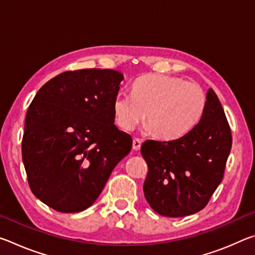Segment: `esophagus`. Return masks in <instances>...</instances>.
<instances>
[{"label": "esophagus", "mask_w": 255, "mask_h": 255, "mask_svg": "<svg viewBox=\"0 0 255 255\" xmlns=\"http://www.w3.org/2000/svg\"><path fill=\"white\" fill-rule=\"evenodd\" d=\"M141 143H143V140L139 139V138H133L132 140V149L133 150H139L140 149V146Z\"/></svg>", "instance_id": "34e87169"}]
</instances>
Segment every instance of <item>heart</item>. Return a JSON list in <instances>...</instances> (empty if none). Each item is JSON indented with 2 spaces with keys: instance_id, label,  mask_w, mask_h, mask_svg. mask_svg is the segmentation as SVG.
Returning a JSON list of instances; mask_svg holds the SVG:
<instances>
[{
  "instance_id": "obj_1",
  "label": "heart",
  "mask_w": 255,
  "mask_h": 255,
  "mask_svg": "<svg viewBox=\"0 0 255 255\" xmlns=\"http://www.w3.org/2000/svg\"><path fill=\"white\" fill-rule=\"evenodd\" d=\"M207 96L199 84L166 74L141 76L132 84L131 94L119 92L114 100L115 120L130 130L141 119L155 136L176 139L199 123Z\"/></svg>"
}]
</instances>
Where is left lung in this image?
Instances as JSON below:
<instances>
[{"instance_id":"1","label":"left lung","mask_w":255,"mask_h":255,"mask_svg":"<svg viewBox=\"0 0 255 255\" xmlns=\"http://www.w3.org/2000/svg\"><path fill=\"white\" fill-rule=\"evenodd\" d=\"M232 148V131L217 96L209 89L204 115L184 136L143 143L148 172L144 195L165 217H183L204 209L222 182Z\"/></svg>"}]
</instances>
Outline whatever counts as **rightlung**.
<instances>
[{"instance_id": "obj_1", "label": "right lung", "mask_w": 255, "mask_h": 255, "mask_svg": "<svg viewBox=\"0 0 255 255\" xmlns=\"http://www.w3.org/2000/svg\"><path fill=\"white\" fill-rule=\"evenodd\" d=\"M124 75L114 70L67 71L53 77L28 108L22 159L38 199L79 213L100 196L132 138L116 127L114 100Z\"/></svg>"}]
</instances>
